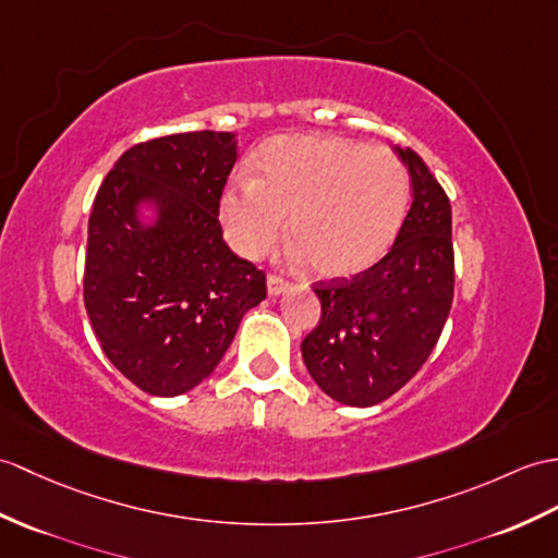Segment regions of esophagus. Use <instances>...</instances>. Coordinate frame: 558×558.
I'll return each mask as SVG.
<instances>
[{
    "mask_svg": "<svg viewBox=\"0 0 558 558\" xmlns=\"http://www.w3.org/2000/svg\"><path fill=\"white\" fill-rule=\"evenodd\" d=\"M288 288H290V282L278 278V276H268V280H266V290H268L270 296H278V294H282Z\"/></svg>",
    "mask_w": 558,
    "mask_h": 558,
    "instance_id": "obj_1",
    "label": "esophagus"
}]
</instances>
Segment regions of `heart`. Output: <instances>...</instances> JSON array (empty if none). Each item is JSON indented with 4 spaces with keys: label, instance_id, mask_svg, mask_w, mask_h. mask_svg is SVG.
Instances as JSON below:
<instances>
[{
    "label": "heart",
    "instance_id": "1",
    "mask_svg": "<svg viewBox=\"0 0 558 558\" xmlns=\"http://www.w3.org/2000/svg\"><path fill=\"white\" fill-rule=\"evenodd\" d=\"M409 202L407 168L385 147L332 135H288L266 145L254 180L220 197L230 247L264 254L290 218L296 254L320 278H349L390 247Z\"/></svg>",
    "mask_w": 558,
    "mask_h": 558
}]
</instances>
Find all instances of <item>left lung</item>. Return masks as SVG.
<instances>
[{"label":"left lung","mask_w":558,"mask_h":558,"mask_svg":"<svg viewBox=\"0 0 558 558\" xmlns=\"http://www.w3.org/2000/svg\"><path fill=\"white\" fill-rule=\"evenodd\" d=\"M397 154L413 202L392 250L352 280L316 284L320 320L302 342L314 383L359 409L380 404L418 373L454 300L449 199L416 151Z\"/></svg>","instance_id":"1"}]
</instances>
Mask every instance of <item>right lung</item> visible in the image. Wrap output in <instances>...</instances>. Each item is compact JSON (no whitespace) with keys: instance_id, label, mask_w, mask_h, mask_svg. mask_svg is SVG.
Here are the masks:
<instances>
[{"instance_id":"1","label":"right lung","mask_w":558,"mask_h":558,"mask_svg":"<svg viewBox=\"0 0 558 558\" xmlns=\"http://www.w3.org/2000/svg\"><path fill=\"white\" fill-rule=\"evenodd\" d=\"M238 159L232 133H178L128 149L87 226L85 308L104 354L154 397L209 378L266 276L223 242L218 202Z\"/></svg>"}]
</instances>
